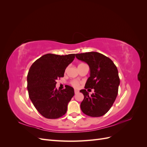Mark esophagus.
Instances as JSON below:
<instances>
[{
	"label": "esophagus",
	"mask_w": 147,
	"mask_h": 147,
	"mask_svg": "<svg viewBox=\"0 0 147 147\" xmlns=\"http://www.w3.org/2000/svg\"><path fill=\"white\" fill-rule=\"evenodd\" d=\"M78 90H75V91H74V92H75V94H77V93H78Z\"/></svg>",
	"instance_id": "1"
}]
</instances>
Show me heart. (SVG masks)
I'll return each mask as SVG.
<instances>
[{
  "mask_svg": "<svg viewBox=\"0 0 147 147\" xmlns=\"http://www.w3.org/2000/svg\"><path fill=\"white\" fill-rule=\"evenodd\" d=\"M80 83H81V82L78 80H73L70 82V84L75 88H78Z\"/></svg>",
  "mask_w": 147,
  "mask_h": 147,
  "instance_id": "heart-1",
  "label": "heart"
}]
</instances>
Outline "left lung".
<instances>
[{
	"label": "left lung",
	"instance_id": "left-lung-1",
	"mask_svg": "<svg viewBox=\"0 0 147 147\" xmlns=\"http://www.w3.org/2000/svg\"><path fill=\"white\" fill-rule=\"evenodd\" d=\"M75 56L90 66V77L84 88L94 90L91 96L86 90L80 91L84 95L80 104L82 111L92 117L103 116L112 107L118 95L120 81L117 67L109 57L97 52L80 53Z\"/></svg>",
	"mask_w": 147,
	"mask_h": 147
}]
</instances>
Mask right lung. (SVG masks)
<instances>
[{
  "label": "right lung",
  "instance_id": "right-lung-1",
  "mask_svg": "<svg viewBox=\"0 0 147 147\" xmlns=\"http://www.w3.org/2000/svg\"><path fill=\"white\" fill-rule=\"evenodd\" d=\"M75 54H47L30 66L27 77L29 98L38 112L48 119L64 115L68 103L74 96L72 87L65 85L63 90L56 88V80L64 77L67 67L74 61Z\"/></svg>",
  "mask_w": 147,
  "mask_h": 147
}]
</instances>
